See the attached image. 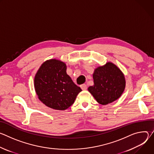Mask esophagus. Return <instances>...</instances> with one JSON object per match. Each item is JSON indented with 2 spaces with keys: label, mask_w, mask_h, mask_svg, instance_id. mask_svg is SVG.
Returning a JSON list of instances; mask_svg holds the SVG:
<instances>
[{
  "label": "esophagus",
  "mask_w": 154,
  "mask_h": 154,
  "mask_svg": "<svg viewBox=\"0 0 154 154\" xmlns=\"http://www.w3.org/2000/svg\"><path fill=\"white\" fill-rule=\"evenodd\" d=\"M80 87H81V88H82L83 90H86L87 89V86H86V85L85 84L82 85L80 86Z\"/></svg>",
  "instance_id": "34e87169"
}]
</instances>
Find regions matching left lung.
<instances>
[{
  "label": "left lung",
  "instance_id": "1",
  "mask_svg": "<svg viewBox=\"0 0 154 154\" xmlns=\"http://www.w3.org/2000/svg\"><path fill=\"white\" fill-rule=\"evenodd\" d=\"M94 85L88 88L89 92L98 103L106 105L118 99L125 86L124 74L112 63H107L95 69Z\"/></svg>",
  "mask_w": 154,
  "mask_h": 154
}]
</instances>
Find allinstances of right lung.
Instances as JSON below:
<instances>
[{
  "instance_id": "obj_1",
  "label": "right lung",
  "mask_w": 154,
  "mask_h": 154,
  "mask_svg": "<svg viewBox=\"0 0 154 154\" xmlns=\"http://www.w3.org/2000/svg\"><path fill=\"white\" fill-rule=\"evenodd\" d=\"M34 82L39 99L46 106L58 110L71 106L82 91L67 74L65 63L55 59L41 66Z\"/></svg>"
}]
</instances>
